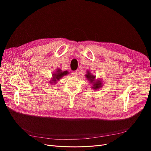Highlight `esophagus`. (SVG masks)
<instances>
[{"label":"esophagus","instance_id":"esophagus-1","mask_svg":"<svg viewBox=\"0 0 151 151\" xmlns=\"http://www.w3.org/2000/svg\"><path fill=\"white\" fill-rule=\"evenodd\" d=\"M71 75H72V76H75V77H76L78 75V73L77 71H73L72 73H71Z\"/></svg>","mask_w":151,"mask_h":151}]
</instances>
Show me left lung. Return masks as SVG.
<instances>
[{"label": "left lung", "mask_w": 151, "mask_h": 151, "mask_svg": "<svg viewBox=\"0 0 151 151\" xmlns=\"http://www.w3.org/2000/svg\"><path fill=\"white\" fill-rule=\"evenodd\" d=\"M86 78L88 79L91 83L92 84V89L97 90L101 88L102 81L100 80H96V76L92 75L89 71H87V74L85 75Z\"/></svg>", "instance_id": "left-lung-1"}]
</instances>
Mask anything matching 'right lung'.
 Here are the masks:
<instances>
[{
	"label": "right lung",
	"instance_id": "right-lung-1",
	"mask_svg": "<svg viewBox=\"0 0 151 151\" xmlns=\"http://www.w3.org/2000/svg\"><path fill=\"white\" fill-rule=\"evenodd\" d=\"M69 73L68 71H62L60 68L57 69L55 73H53L52 74V80H51V83H52L54 84H55L57 83L58 80H59L61 78H62L63 76L68 75Z\"/></svg>",
	"mask_w": 151,
	"mask_h": 151
}]
</instances>
